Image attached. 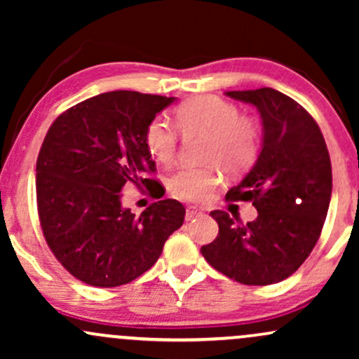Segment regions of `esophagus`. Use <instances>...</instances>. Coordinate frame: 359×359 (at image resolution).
I'll return each mask as SVG.
<instances>
[{"mask_svg":"<svg viewBox=\"0 0 359 359\" xmlns=\"http://www.w3.org/2000/svg\"><path fill=\"white\" fill-rule=\"evenodd\" d=\"M203 214H204V212L201 211V209H197V208H189L187 212H185V219L191 221V219H194V217L203 216Z\"/></svg>","mask_w":359,"mask_h":359,"instance_id":"esophagus-1","label":"esophagus"}]
</instances>
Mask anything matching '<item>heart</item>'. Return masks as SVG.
Instances as JSON below:
<instances>
[{"instance_id": "1", "label": "heart", "mask_w": 359, "mask_h": 359, "mask_svg": "<svg viewBox=\"0 0 359 359\" xmlns=\"http://www.w3.org/2000/svg\"><path fill=\"white\" fill-rule=\"evenodd\" d=\"M177 130L189 135H203V167L182 168L168 180V191L177 199L203 203L209 199L221 180L219 167L226 174L238 175L253 165L262 147V131L251 116L240 114L236 104L217 96H196L177 106ZM175 130L162 119L147 126L148 154L160 165H170L177 155Z\"/></svg>"}]
</instances>
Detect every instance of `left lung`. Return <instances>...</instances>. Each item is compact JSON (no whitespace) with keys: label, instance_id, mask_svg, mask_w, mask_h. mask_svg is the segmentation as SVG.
<instances>
[{"label":"left lung","instance_id":"8db88e82","mask_svg":"<svg viewBox=\"0 0 359 359\" xmlns=\"http://www.w3.org/2000/svg\"><path fill=\"white\" fill-rule=\"evenodd\" d=\"M257 106L263 145L257 162L226 199L251 201L255 221L241 224L212 211L219 233L201 248L205 262L245 285H270L290 277L319 240L332 192L327 147L316 119L280 90H228Z\"/></svg>","mask_w":359,"mask_h":359}]
</instances>
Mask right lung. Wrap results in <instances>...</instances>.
<instances>
[{
  "label": "right lung",
  "mask_w": 359,
  "mask_h": 359,
  "mask_svg": "<svg viewBox=\"0 0 359 359\" xmlns=\"http://www.w3.org/2000/svg\"><path fill=\"white\" fill-rule=\"evenodd\" d=\"M174 101L111 90L64 111L45 135L36 158L40 226L62 266L88 285L130 283L182 226L185 208L175 199L156 201L140 216L121 205L126 185L158 184L145 131Z\"/></svg>",
  "instance_id": "right-lung-1"
}]
</instances>
